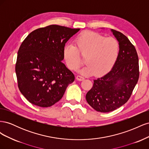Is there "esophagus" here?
I'll list each match as a JSON object with an SVG mask.
<instances>
[{"label": "esophagus", "mask_w": 149, "mask_h": 149, "mask_svg": "<svg viewBox=\"0 0 149 149\" xmlns=\"http://www.w3.org/2000/svg\"><path fill=\"white\" fill-rule=\"evenodd\" d=\"M76 79H77L78 81H82L84 79V76H83L78 75L77 76H76Z\"/></svg>", "instance_id": "34e87169"}]
</instances>
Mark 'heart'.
<instances>
[{"mask_svg": "<svg viewBox=\"0 0 149 149\" xmlns=\"http://www.w3.org/2000/svg\"><path fill=\"white\" fill-rule=\"evenodd\" d=\"M75 47L67 45L63 49V58L68 68L76 71L83 65L79 54L85 56L86 64L81 72L84 75H102L107 73L118 60L120 45L112 37H105L94 31H83L74 41Z\"/></svg>", "mask_w": 149, "mask_h": 149, "instance_id": "heart-1", "label": "heart"}]
</instances>
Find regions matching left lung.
<instances>
[{"label": "left lung", "mask_w": 149, "mask_h": 149, "mask_svg": "<svg viewBox=\"0 0 149 149\" xmlns=\"http://www.w3.org/2000/svg\"><path fill=\"white\" fill-rule=\"evenodd\" d=\"M111 31L120 45L118 58L109 73L94 79L92 88L86 95L89 104L101 112L113 111L127 102L139 78L135 47L123 33Z\"/></svg>", "instance_id": "8db88e82"}]
</instances>
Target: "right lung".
I'll list each match as a JSON object with an SVG mask.
<instances>
[{"mask_svg":"<svg viewBox=\"0 0 149 149\" xmlns=\"http://www.w3.org/2000/svg\"><path fill=\"white\" fill-rule=\"evenodd\" d=\"M79 30L51 25L31 31L22 43L15 73L20 91L30 103L50 107L74 81L73 73L61 61L66 43Z\"/></svg>","mask_w":149,"mask_h":149,"instance_id":"obj_1","label":"right lung"}]
</instances>
